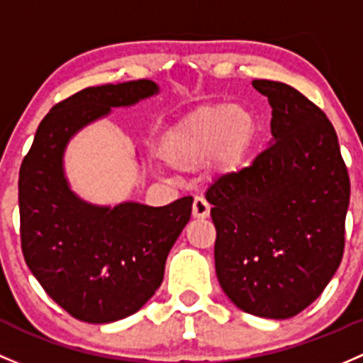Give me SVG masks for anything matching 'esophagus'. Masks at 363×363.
<instances>
[{"mask_svg": "<svg viewBox=\"0 0 363 363\" xmlns=\"http://www.w3.org/2000/svg\"><path fill=\"white\" fill-rule=\"evenodd\" d=\"M192 215L194 218H208L209 216V204L203 197H196L192 204Z\"/></svg>", "mask_w": 363, "mask_h": 363, "instance_id": "esophagus-1", "label": "esophagus"}]
</instances>
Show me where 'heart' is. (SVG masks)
I'll return each mask as SVG.
<instances>
[{"mask_svg": "<svg viewBox=\"0 0 363 363\" xmlns=\"http://www.w3.org/2000/svg\"><path fill=\"white\" fill-rule=\"evenodd\" d=\"M257 136L252 111L236 103L196 108L164 130L157 154L178 173L206 166L215 174H236L246 166Z\"/></svg>", "mask_w": 363, "mask_h": 363, "instance_id": "b5f03b06", "label": "heart"}]
</instances>
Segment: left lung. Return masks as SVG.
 Returning <instances> with one entry per match:
<instances>
[{
  "mask_svg": "<svg viewBox=\"0 0 363 363\" xmlns=\"http://www.w3.org/2000/svg\"><path fill=\"white\" fill-rule=\"evenodd\" d=\"M272 141L206 192L220 286L242 311L285 320L320 297L345 253L350 177L327 115L281 82L253 80Z\"/></svg>",
  "mask_w": 363,
  "mask_h": 363,
  "instance_id": "obj_1",
  "label": "left lung"
}]
</instances>
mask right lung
<instances>
[{
	"mask_svg": "<svg viewBox=\"0 0 363 363\" xmlns=\"http://www.w3.org/2000/svg\"><path fill=\"white\" fill-rule=\"evenodd\" d=\"M152 80L87 87L45 115L18 171L21 246L43 290L73 318L110 323L155 294L164 265L190 220L192 197L167 206H94L69 190L62 155L77 130L111 108L157 94Z\"/></svg>",
	"mask_w": 363,
	"mask_h": 363,
	"instance_id": "right-lung-1",
	"label": "right lung"
}]
</instances>
